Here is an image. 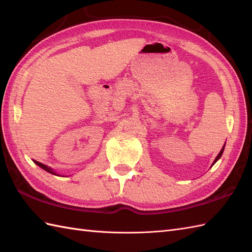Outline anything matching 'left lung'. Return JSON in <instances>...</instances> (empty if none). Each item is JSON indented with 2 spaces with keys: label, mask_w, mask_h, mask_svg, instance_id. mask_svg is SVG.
<instances>
[{
  "label": "left lung",
  "mask_w": 252,
  "mask_h": 252,
  "mask_svg": "<svg viewBox=\"0 0 252 252\" xmlns=\"http://www.w3.org/2000/svg\"><path fill=\"white\" fill-rule=\"evenodd\" d=\"M223 151H224V146H223V148L221 149V152H220V153H219V155H218V156H217V158H216V160H215V162H213L212 164H215V163H216V162L218 161V160L221 158V156H222V154H223Z\"/></svg>",
  "instance_id": "1"
}]
</instances>
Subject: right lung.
<instances>
[{"instance_id": "obj_1", "label": "right lung", "mask_w": 252, "mask_h": 252, "mask_svg": "<svg viewBox=\"0 0 252 252\" xmlns=\"http://www.w3.org/2000/svg\"><path fill=\"white\" fill-rule=\"evenodd\" d=\"M34 162L37 164V165H39V167H41L42 169H43V170H45V171H47V172H50V173H52V174H55V175H57L55 172H54V171H53L51 168H49V167H46V165L45 164H43V163H41V162H39V161H35V160H34Z\"/></svg>"}]
</instances>
